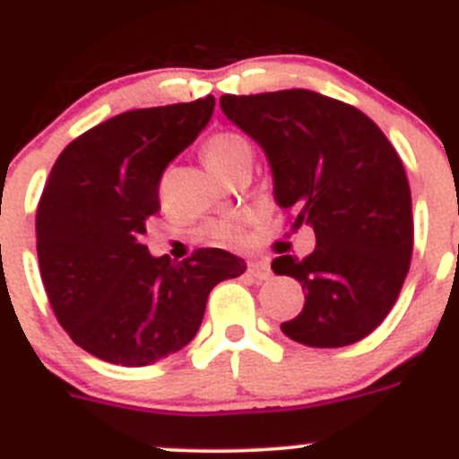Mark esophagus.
Instances as JSON below:
<instances>
[{
	"mask_svg": "<svg viewBox=\"0 0 459 459\" xmlns=\"http://www.w3.org/2000/svg\"><path fill=\"white\" fill-rule=\"evenodd\" d=\"M249 273L254 278H258V281H267V278L272 276V269H269L267 263H260V260H255V263H249Z\"/></svg>",
	"mask_w": 459,
	"mask_h": 459,
	"instance_id": "esophagus-1",
	"label": "esophagus"
}]
</instances>
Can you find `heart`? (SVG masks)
<instances>
[{"label": "heart", "instance_id": "b5f03b06", "mask_svg": "<svg viewBox=\"0 0 459 459\" xmlns=\"http://www.w3.org/2000/svg\"><path fill=\"white\" fill-rule=\"evenodd\" d=\"M251 156H254L251 144L238 133H217L210 140H205L204 144L205 165L215 171L220 178L238 162L251 160ZM238 226L230 224V221H215L208 229V235L215 242H233V239H238Z\"/></svg>", "mask_w": 459, "mask_h": 459}]
</instances>
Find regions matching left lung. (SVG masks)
<instances>
[{"label":"left lung","mask_w":459,"mask_h":459,"mask_svg":"<svg viewBox=\"0 0 459 459\" xmlns=\"http://www.w3.org/2000/svg\"><path fill=\"white\" fill-rule=\"evenodd\" d=\"M226 117L267 156L273 201L315 229L307 258H273L306 292L281 324L299 344L340 349L369 335L403 288L412 258V199L403 162L358 108L312 90L220 100Z\"/></svg>","instance_id":"8db88e82"}]
</instances>
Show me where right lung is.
I'll return each mask as SVG.
<instances>
[{"mask_svg":"<svg viewBox=\"0 0 459 459\" xmlns=\"http://www.w3.org/2000/svg\"><path fill=\"white\" fill-rule=\"evenodd\" d=\"M215 97L138 108L97 124L51 167L36 215L45 292L67 335L94 358L147 367L192 342L210 290L247 272L239 255H152L165 167L208 126Z\"/></svg>","mask_w":459,"mask_h":459,"instance_id":"right-lung-1","label":"right lung"}]
</instances>
